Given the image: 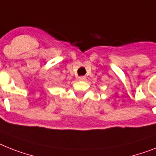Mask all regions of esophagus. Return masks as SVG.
Returning <instances> with one entry per match:
<instances>
[{
	"instance_id": "obj_1",
	"label": "esophagus",
	"mask_w": 156,
	"mask_h": 156,
	"mask_svg": "<svg viewBox=\"0 0 156 156\" xmlns=\"http://www.w3.org/2000/svg\"><path fill=\"white\" fill-rule=\"evenodd\" d=\"M78 79H79V80H85L86 77L85 76H79L78 77Z\"/></svg>"
}]
</instances>
